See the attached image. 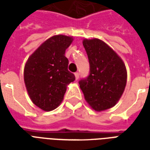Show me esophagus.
<instances>
[{
	"label": "esophagus",
	"instance_id": "34e87169",
	"mask_svg": "<svg viewBox=\"0 0 150 150\" xmlns=\"http://www.w3.org/2000/svg\"><path fill=\"white\" fill-rule=\"evenodd\" d=\"M75 79H76V80H77V79H79V72H75Z\"/></svg>",
	"mask_w": 150,
	"mask_h": 150
}]
</instances>
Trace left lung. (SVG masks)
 I'll return each instance as SVG.
<instances>
[{"label":"left lung","instance_id":"obj_1","mask_svg":"<svg viewBox=\"0 0 150 150\" xmlns=\"http://www.w3.org/2000/svg\"><path fill=\"white\" fill-rule=\"evenodd\" d=\"M90 63V75L79 81L86 102L96 112L114 107L127 82V70L121 58L104 41L83 40Z\"/></svg>","mask_w":150,"mask_h":150}]
</instances>
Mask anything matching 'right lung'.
<instances>
[{"mask_svg":"<svg viewBox=\"0 0 150 150\" xmlns=\"http://www.w3.org/2000/svg\"><path fill=\"white\" fill-rule=\"evenodd\" d=\"M73 37L62 34L46 39L25 62L24 82L32 102L42 110L50 112L62 103L67 87L75 79L67 70L66 50Z\"/></svg>","mask_w":150,"mask_h":150,"instance_id":"add662e5","label":"right lung"}]
</instances>
